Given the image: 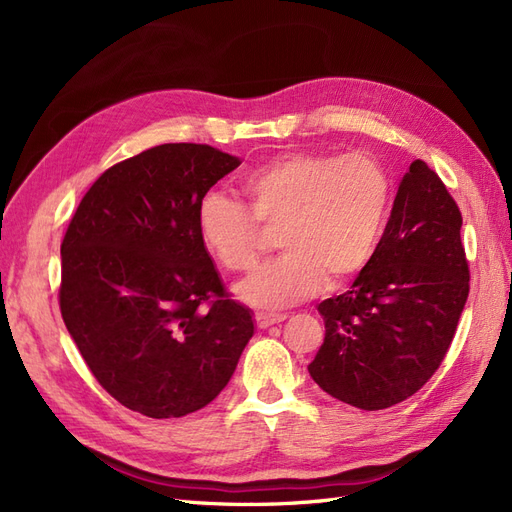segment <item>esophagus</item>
Returning a JSON list of instances; mask_svg holds the SVG:
<instances>
[{
	"label": "esophagus",
	"instance_id": "esophagus-1",
	"mask_svg": "<svg viewBox=\"0 0 512 512\" xmlns=\"http://www.w3.org/2000/svg\"><path fill=\"white\" fill-rule=\"evenodd\" d=\"M254 320H256L258 329H269V327H273V324L284 322L286 316H282V314H256Z\"/></svg>",
	"mask_w": 512,
	"mask_h": 512
}]
</instances>
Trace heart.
<instances>
[{"instance_id": "obj_1", "label": "heart", "mask_w": 512, "mask_h": 512, "mask_svg": "<svg viewBox=\"0 0 512 512\" xmlns=\"http://www.w3.org/2000/svg\"><path fill=\"white\" fill-rule=\"evenodd\" d=\"M250 209L220 190L196 205V230L207 254L232 273L252 271L277 230L284 252L237 286L239 299L258 309L301 303L320 290L342 288L376 256L389 218L393 181L369 153L286 151L243 179Z\"/></svg>"}]
</instances>
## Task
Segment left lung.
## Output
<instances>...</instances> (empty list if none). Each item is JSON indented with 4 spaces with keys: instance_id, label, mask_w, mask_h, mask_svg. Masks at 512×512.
Here are the masks:
<instances>
[{
    "instance_id": "8db88e82",
    "label": "left lung",
    "mask_w": 512,
    "mask_h": 512,
    "mask_svg": "<svg viewBox=\"0 0 512 512\" xmlns=\"http://www.w3.org/2000/svg\"><path fill=\"white\" fill-rule=\"evenodd\" d=\"M468 292L461 211L436 170L414 160L371 265L318 305L327 333L309 376L354 408L399 404L442 365Z\"/></svg>"
}]
</instances>
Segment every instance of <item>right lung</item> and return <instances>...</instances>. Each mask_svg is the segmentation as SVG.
I'll return each instance as SVG.
<instances>
[{
  "instance_id": "obj_1",
  "label": "right lung",
  "mask_w": 512,
  "mask_h": 512,
  "mask_svg": "<svg viewBox=\"0 0 512 512\" xmlns=\"http://www.w3.org/2000/svg\"><path fill=\"white\" fill-rule=\"evenodd\" d=\"M241 162L166 143L96 179L61 241L59 309L121 406L177 418L220 395L254 335L198 239L196 205Z\"/></svg>"
}]
</instances>
